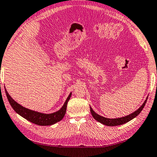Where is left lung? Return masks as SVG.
Segmentation results:
<instances>
[{"label": "left lung", "instance_id": "8db88e82", "mask_svg": "<svg viewBox=\"0 0 157 157\" xmlns=\"http://www.w3.org/2000/svg\"><path fill=\"white\" fill-rule=\"evenodd\" d=\"M147 98L146 100H144V102H143V105H142L136 111H135L134 112H132L131 114L127 115V116H126V117H124L121 118H117V119H108V118L102 117V116L99 115L97 114V113H95V112H94L93 109H92V107L90 106V112H91V114H92L94 119H95L96 121H98V122L101 123V124L105 125V126H119V125L126 124V123L128 122L131 120L133 119L134 118H136L137 116L141 112V111L143 110V109L144 107V105H145V104L147 102Z\"/></svg>", "mask_w": 157, "mask_h": 157}]
</instances>
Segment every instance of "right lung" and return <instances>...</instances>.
<instances>
[{
    "mask_svg": "<svg viewBox=\"0 0 157 157\" xmlns=\"http://www.w3.org/2000/svg\"><path fill=\"white\" fill-rule=\"evenodd\" d=\"M6 93L8 98V100L10 104L11 107L21 117L25 118V119L28 120L33 124H35L38 126H51L56 123L59 122L63 119L65 114H66L67 107L68 101L70 99L71 96V93L69 94L68 98H67L66 101L64 103V105L61 107V109L51 114H45V113H41L36 112V111L27 109L23 106L20 105V104L17 103L16 101H14L11 96L9 95L8 91L5 88Z\"/></svg>",
    "mask_w": 157,
    "mask_h": 157,
    "instance_id": "1",
    "label": "right lung"
}]
</instances>
